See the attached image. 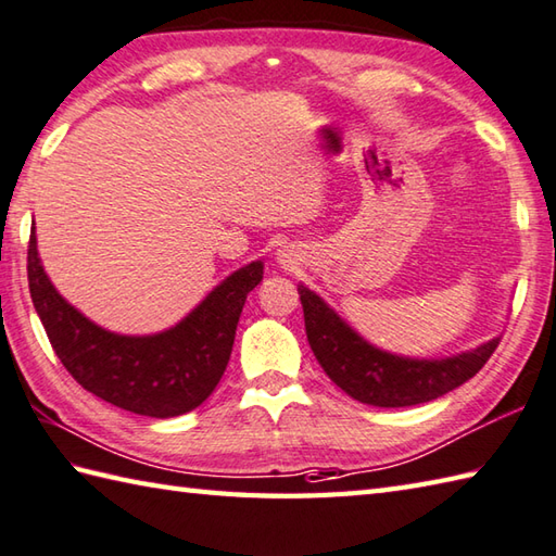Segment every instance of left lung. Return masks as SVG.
Here are the masks:
<instances>
[{
    "label": "left lung",
    "instance_id": "obj_1",
    "mask_svg": "<svg viewBox=\"0 0 556 556\" xmlns=\"http://www.w3.org/2000/svg\"><path fill=\"white\" fill-rule=\"evenodd\" d=\"M307 341L336 387L355 401L377 407H407L439 399L478 374L502 338L444 359H413L383 353L357 336L341 316L312 292L298 286Z\"/></svg>",
    "mask_w": 556,
    "mask_h": 556
}]
</instances>
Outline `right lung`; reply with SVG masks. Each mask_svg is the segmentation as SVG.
I'll return each instance as SVG.
<instances>
[{
  "label": "right lung",
  "mask_w": 556,
  "mask_h": 556,
  "mask_svg": "<svg viewBox=\"0 0 556 556\" xmlns=\"http://www.w3.org/2000/svg\"><path fill=\"white\" fill-rule=\"evenodd\" d=\"M264 264L235 270L177 326L153 336L105 331L54 290L40 264L36 228L28 242V288L56 357L98 399L146 417L194 410L218 387L232 353L247 294Z\"/></svg>",
  "instance_id": "right-lung-1"
}]
</instances>
